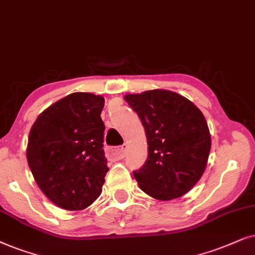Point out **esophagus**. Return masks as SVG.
<instances>
[{
	"instance_id": "obj_1",
	"label": "esophagus",
	"mask_w": 255,
	"mask_h": 255,
	"mask_svg": "<svg viewBox=\"0 0 255 255\" xmlns=\"http://www.w3.org/2000/svg\"><path fill=\"white\" fill-rule=\"evenodd\" d=\"M107 155L110 158H115V159H122L126 155V148L124 145L121 147H111L107 148Z\"/></svg>"
}]
</instances>
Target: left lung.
<instances>
[{
  "label": "left lung",
  "mask_w": 255,
  "mask_h": 255,
  "mask_svg": "<svg viewBox=\"0 0 255 255\" xmlns=\"http://www.w3.org/2000/svg\"><path fill=\"white\" fill-rule=\"evenodd\" d=\"M148 141L147 161L133 171L142 191L170 201L190 191L208 163L211 136L204 115L186 98L167 90L127 94Z\"/></svg>",
  "instance_id": "left-lung-1"
}]
</instances>
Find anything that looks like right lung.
Listing matches in <instances>:
<instances>
[{
	"label": "right lung",
	"instance_id": "obj_1",
	"mask_svg": "<svg viewBox=\"0 0 255 255\" xmlns=\"http://www.w3.org/2000/svg\"><path fill=\"white\" fill-rule=\"evenodd\" d=\"M104 105L101 96L69 94L39 114L30 129L29 168L44 195L59 208L86 209L103 191L108 171Z\"/></svg>",
	"mask_w": 255,
	"mask_h": 255
}]
</instances>
